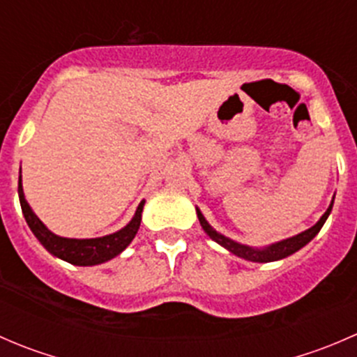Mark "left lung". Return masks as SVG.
I'll return each mask as SVG.
<instances>
[{
  "mask_svg": "<svg viewBox=\"0 0 357 357\" xmlns=\"http://www.w3.org/2000/svg\"><path fill=\"white\" fill-rule=\"evenodd\" d=\"M332 207H333V202L330 204V207L326 208L325 214L321 215V219H319V221L316 222L312 228L305 229V231L298 233V235L291 236V238L283 240V242L273 243V245H269L266 248H252V247L242 245V243L233 242V240L226 238L225 235H221V233L215 231L214 228H211V225L205 221V218L202 215V212L199 211V208H197V215H199V221H200L202 228H204V231L207 233V235L211 236L214 242H218L219 245L228 248L231 254L238 255V257H243V259H247V261H252V262H273V261H280V259L289 257V255L294 254V252H297L298 248L307 245V243L311 242L316 235H318L319 229L323 228L326 218H328L330 212H332Z\"/></svg>",
  "mask_w": 357,
  "mask_h": 357,
  "instance_id": "obj_1",
  "label": "left lung"
}]
</instances>
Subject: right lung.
<instances>
[{"mask_svg": "<svg viewBox=\"0 0 357 357\" xmlns=\"http://www.w3.org/2000/svg\"><path fill=\"white\" fill-rule=\"evenodd\" d=\"M19 199L25 221H27L29 228L34 233L36 238L41 242V245L45 247L50 254L56 255V257L63 259V261L75 266L102 264V262L110 261L112 257L121 254V252L132 242L136 233H138L139 222H142L143 205H145V202H142V204L138 205L135 218H132L131 222H129L126 228H122L121 231L114 233V235L102 236V238L75 240L62 238V236L53 235V233L39 221V218L32 212V208L29 207L27 200H25L24 197L22 179H19Z\"/></svg>", "mask_w": 357, "mask_h": 357, "instance_id": "1", "label": "right lung"}]
</instances>
